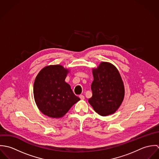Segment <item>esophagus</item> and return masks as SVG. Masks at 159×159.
<instances>
[{"instance_id": "esophagus-1", "label": "esophagus", "mask_w": 159, "mask_h": 159, "mask_svg": "<svg viewBox=\"0 0 159 159\" xmlns=\"http://www.w3.org/2000/svg\"><path fill=\"white\" fill-rule=\"evenodd\" d=\"M79 97L80 98V99H81V100H84V99L85 98L84 96V95H80Z\"/></svg>"}]
</instances>
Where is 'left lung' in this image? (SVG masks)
Segmentation results:
<instances>
[{"mask_svg": "<svg viewBox=\"0 0 159 159\" xmlns=\"http://www.w3.org/2000/svg\"><path fill=\"white\" fill-rule=\"evenodd\" d=\"M92 96L88 100L94 111L102 116L114 114L121 105L125 95L124 84L117 68L102 62L92 68Z\"/></svg>", "mask_w": 159, "mask_h": 159, "instance_id": "left-lung-1", "label": "left lung"}]
</instances>
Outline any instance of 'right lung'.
I'll return each mask as SVG.
<instances>
[{
  "instance_id": "1",
  "label": "right lung",
  "mask_w": 159,
  "mask_h": 159,
  "mask_svg": "<svg viewBox=\"0 0 159 159\" xmlns=\"http://www.w3.org/2000/svg\"><path fill=\"white\" fill-rule=\"evenodd\" d=\"M70 72L61 65H50L42 68L34 84V96L40 111L52 118L62 117L80 98L65 81Z\"/></svg>"
}]
</instances>
